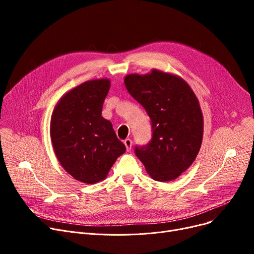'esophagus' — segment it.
Masks as SVG:
<instances>
[{"mask_svg": "<svg viewBox=\"0 0 254 254\" xmlns=\"http://www.w3.org/2000/svg\"><path fill=\"white\" fill-rule=\"evenodd\" d=\"M124 143H125V145H126L127 150V151H129V150L131 149V140L127 138V139H126V140H125V142H124Z\"/></svg>", "mask_w": 254, "mask_h": 254, "instance_id": "esophagus-1", "label": "esophagus"}]
</instances>
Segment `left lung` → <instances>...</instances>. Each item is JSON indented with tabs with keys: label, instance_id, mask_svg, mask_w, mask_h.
<instances>
[{
	"label": "left lung",
	"instance_id": "1",
	"mask_svg": "<svg viewBox=\"0 0 254 254\" xmlns=\"http://www.w3.org/2000/svg\"><path fill=\"white\" fill-rule=\"evenodd\" d=\"M125 84L151 119L152 139L135 148L146 172L156 181H172L188 170L201 148L204 119L194 92L181 77L151 70L128 74Z\"/></svg>",
	"mask_w": 254,
	"mask_h": 254
}]
</instances>
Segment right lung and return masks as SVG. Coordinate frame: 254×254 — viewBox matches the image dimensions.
<instances>
[{
  "label": "right lung",
  "mask_w": 254,
  "mask_h": 254,
  "mask_svg": "<svg viewBox=\"0 0 254 254\" xmlns=\"http://www.w3.org/2000/svg\"><path fill=\"white\" fill-rule=\"evenodd\" d=\"M107 78L88 80L59 100L50 120L52 147L62 167L76 180H104L117 157L126 152L112 124L102 116L110 88Z\"/></svg>",
  "instance_id": "1"
}]
</instances>
